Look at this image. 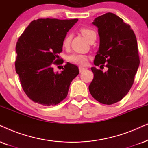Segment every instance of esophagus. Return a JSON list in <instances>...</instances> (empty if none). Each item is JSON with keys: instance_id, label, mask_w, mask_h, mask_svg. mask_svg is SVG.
<instances>
[{"instance_id": "obj_1", "label": "esophagus", "mask_w": 148, "mask_h": 148, "mask_svg": "<svg viewBox=\"0 0 148 148\" xmlns=\"http://www.w3.org/2000/svg\"><path fill=\"white\" fill-rule=\"evenodd\" d=\"M79 71H80V72H83L84 70H87V68H85V67H82V66H80L79 68Z\"/></svg>"}]
</instances>
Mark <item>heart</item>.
Wrapping results in <instances>:
<instances>
[{
    "label": "heart",
    "mask_w": 148,
    "mask_h": 148,
    "mask_svg": "<svg viewBox=\"0 0 148 148\" xmlns=\"http://www.w3.org/2000/svg\"><path fill=\"white\" fill-rule=\"evenodd\" d=\"M80 33L83 35L84 37H86L87 40L91 37V35L95 34V31L87 27H83L80 29ZM71 39H72V35L71 34H68L65 37L64 40L63 41V45L65 48L68 47L70 44ZM68 60L73 63H75L76 65H85L87 64L88 61V57L87 55H83V54L78 53H73L68 57Z\"/></svg>",
    "instance_id": "1"
}]
</instances>
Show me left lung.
I'll return each mask as SVG.
<instances>
[{"label":"left lung","mask_w":148,"mask_h":148,"mask_svg":"<svg viewBox=\"0 0 148 148\" xmlns=\"http://www.w3.org/2000/svg\"><path fill=\"white\" fill-rule=\"evenodd\" d=\"M98 29L100 46L95 57V65L104 66L103 72L91 68L93 79L89 92L97 101L113 104L128 93L139 65L138 46L134 31L128 24L112 13L98 17L92 22Z\"/></svg>","instance_id":"8db88e82"}]
</instances>
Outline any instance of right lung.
<instances>
[{"label":"right lung","mask_w":148,"mask_h":148,"mask_svg":"<svg viewBox=\"0 0 148 148\" xmlns=\"http://www.w3.org/2000/svg\"><path fill=\"white\" fill-rule=\"evenodd\" d=\"M78 20H33L18 39L15 68L24 91L35 103L48 106L60 103L79 74L78 67L68 62L60 73L53 69L54 65L63 63L58 54L62 52L67 32Z\"/></svg>","instance_id":"add662e5"}]
</instances>
